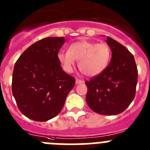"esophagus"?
Returning a JSON list of instances; mask_svg holds the SVG:
<instances>
[{"label": "esophagus", "mask_w": 150, "mask_h": 150, "mask_svg": "<svg viewBox=\"0 0 150 150\" xmlns=\"http://www.w3.org/2000/svg\"><path fill=\"white\" fill-rule=\"evenodd\" d=\"M75 83H76L77 84H82V83H84V81L81 80V79H76Z\"/></svg>", "instance_id": "34e87169"}]
</instances>
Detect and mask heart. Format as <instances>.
<instances>
[{
    "instance_id": "obj_1",
    "label": "heart",
    "mask_w": 150,
    "mask_h": 150,
    "mask_svg": "<svg viewBox=\"0 0 150 150\" xmlns=\"http://www.w3.org/2000/svg\"><path fill=\"white\" fill-rule=\"evenodd\" d=\"M57 57L65 71L71 72L75 60H79L81 71L87 76L94 77L107 68L111 50L106 43L81 41L71 44L69 50H60Z\"/></svg>"
}]
</instances>
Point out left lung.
Segmentation results:
<instances>
[{
	"label": "left lung",
	"instance_id": "8db88e82",
	"mask_svg": "<svg viewBox=\"0 0 150 150\" xmlns=\"http://www.w3.org/2000/svg\"><path fill=\"white\" fill-rule=\"evenodd\" d=\"M106 43L112 50L110 63L102 73L86 81V101L93 112L104 115L122 113L136 94L137 67L132 53L112 38Z\"/></svg>",
	"mask_w": 150,
	"mask_h": 150
}]
</instances>
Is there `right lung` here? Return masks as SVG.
<instances>
[{"label":"right lung","instance_id":"1","mask_svg":"<svg viewBox=\"0 0 150 150\" xmlns=\"http://www.w3.org/2000/svg\"><path fill=\"white\" fill-rule=\"evenodd\" d=\"M64 37H49L36 41L16 62L12 92L24 115L37 122L54 118L64 106L75 79L66 73L58 59Z\"/></svg>","mask_w":150,"mask_h":150}]
</instances>
